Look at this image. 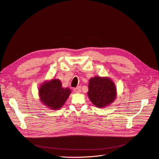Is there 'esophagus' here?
I'll return each mask as SVG.
<instances>
[{
  "label": "esophagus",
  "mask_w": 159,
  "mask_h": 159,
  "mask_svg": "<svg viewBox=\"0 0 159 159\" xmlns=\"http://www.w3.org/2000/svg\"><path fill=\"white\" fill-rule=\"evenodd\" d=\"M80 89H81L80 86H77V88H74V92L75 93H79V92H80Z\"/></svg>",
  "instance_id": "1"
}]
</instances>
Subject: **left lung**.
<instances>
[{"mask_svg": "<svg viewBox=\"0 0 159 159\" xmlns=\"http://www.w3.org/2000/svg\"><path fill=\"white\" fill-rule=\"evenodd\" d=\"M88 95L96 107L102 108L115 100L116 89L114 82L107 77H95L89 79Z\"/></svg>", "mask_w": 159, "mask_h": 159, "instance_id": "8db88e82", "label": "left lung"}]
</instances>
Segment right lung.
Here are the masks:
<instances>
[{"label":"right lung","mask_w":159,"mask_h":159,"mask_svg":"<svg viewBox=\"0 0 159 159\" xmlns=\"http://www.w3.org/2000/svg\"><path fill=\"white\" fill-rule=\"evenodd\" d=\"M71 89L64 88L58 79L45 82L39 89L40 99L47 107L53 110L60 109L71 93Z\"/></svg>","instance_id":"add662e5"}]
</instances>
